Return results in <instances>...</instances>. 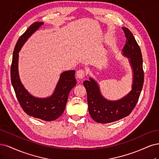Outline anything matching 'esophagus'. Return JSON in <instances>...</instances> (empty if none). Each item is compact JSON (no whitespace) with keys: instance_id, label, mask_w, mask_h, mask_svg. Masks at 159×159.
Listing matches in <instances>:
<instances>
[{"instance_id":"esophagus-1","label":"esophagus","mask_w":159,"mask_h":159,"mask_svg":"<svg viewBox=\"0 0 159 159\" xmlns=\"http://www.w3.org/2000/svg\"><path fill=\"white\" fill-rule=\"evenodd\" d=\"M76 76L79 79H83L85 76L84 70H82V69H80V70H77V72H76Z\"/></svg>"}]
</instances>
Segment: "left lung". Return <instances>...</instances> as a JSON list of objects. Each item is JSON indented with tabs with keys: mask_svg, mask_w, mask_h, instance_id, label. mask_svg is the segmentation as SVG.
Returning a JSON list of instances; mask_svg holds the SVG:
<instances>
[{
	"mask_svg": "<svg viewBox=\"0 0 159 159\" xmlns=\"http://www.w3.org/2000/svg\"><path fill=\"white\" fill-rule=\"evenodd\" d=\"M122 29L126 38L123 55L129 58L134 74L131 90L122 98L110 101L102 95L98 83L93 79L89 78V80L83 83L87 93L89 114L95 121L100 124L116 121L129 116L139 100L144 82L141 49L130 30L127 28Z\"/></svg>",
	"mask_w": 159,
	"mask_h": 159,
	"instance_id": "8db88e82",
	"label": "left lung"
}]
</instances>
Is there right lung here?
I'll return each mask as SVG.
<instances>
[{
    "mask_svg": "<svg viewBox=\"0 0 159 159\" xmlns=\"http://www.w3.org/2000/svg\"><path fill=\"white\" fill-rule=\"evenodd\" d=\"M43 22L32 24L20 38L14 48L11 69V82L16 98L23 110L28 115L44 121L57 120L63 114L70 90L76 85L75 70H67L60 75L52 95L48 98H36L30 94L20 81L18 74V52L24 43Z\"/></svg>",
    "mask_w": 159,
    "mask_h": 159,
    "instance_id": "1",
    "label": "right lung"
}]
</instances>
